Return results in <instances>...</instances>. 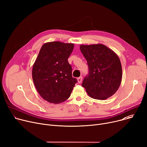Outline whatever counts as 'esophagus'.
Instances as JSON below:
<instances>
[{
	"label": "esophagus",
	"instance_id": "1",
	"mask_svg": "<svg viewBox=\"0 0 147 147\" xmlns=\"http://www.w3.org/2000/svg\"><path fill=\"white\" fill-rule=\"evenodd\" d=\"M82 79H83V77L82 76L79 77V78H77V82H78V83H80L82 82Z\"/></svg>",
	"mask_w": 147,
	"mask_h": 147
}]
</instances>
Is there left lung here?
<instances>
[{"instance_id": "obj_1", "label": "left lung", "mask_w": 147, "mask_h": 147, "mask_svg": "<svg viewBox=\"0 0 147 147\" xmlns=\"http://www.w3.org/2000/svg\"><path fill=\"white\" fill-rule=\"evenodd\" d=\"M80 51L87 60L89 74L82 86L90 97L105 100L118 90L122 69L118 56L111 49L102 44L81 45Z\"/></svg>"}]
</instances>
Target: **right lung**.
Wrapping results in <instances>:
<instances>
[{"instance_id":"1","label":"right lung","mask_w":147,"mask_h":147,"mask_svg":"<svg viewBox=\"0 0 147 147\" xmlns=\"http://www.w3.org/2000/svg\"><path fill=\"white\" fill-rule=\"evenodd\" d=\"M74 44L53 41L41 48L33 65L32 76L37 92L46 101L58 104L69 98L75 84L68 62Z\"/></svg>"}]
</instances>
